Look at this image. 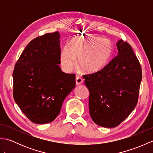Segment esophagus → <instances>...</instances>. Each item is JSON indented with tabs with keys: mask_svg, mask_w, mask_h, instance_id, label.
Segmentation results:
<instances>
[{
	"mask_svg": "<svg viewBox=\"0 0 153 153\" xmlns=\"http://www.w3.org/2000/svg\"><path fill=\"white\" fill-rule=\"evenodd\" d=\"M83 82V79L79 76H77L76 77V83L77 85H82Z\"/></svg>",
	"mask_w": 153,
	"mask_h": 153,
	"instance_id": "obj_1",
	"label": "esophagus"
}]
</instances>
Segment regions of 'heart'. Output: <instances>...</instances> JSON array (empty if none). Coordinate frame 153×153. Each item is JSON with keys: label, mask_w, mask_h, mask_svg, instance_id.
<instances>
[{"label": "heart", "mask_w": 153, "mask_h": 153, "mask_svg": "<svg viewBox=\"0 0 153 153\" xmlns=\"http://www.w3.org/2000/svg\"><path fill=\"white\" fill-rule=\"evenodd\" d=\"M113 45L108 39L89 36L76 37L71 47L65 45L61 51L62 68L69 71L76 65L77 59L81 69L86 74L99 72L105 68L113 54Z\"/></svg>", "instance_id": "1"}]
</instances>
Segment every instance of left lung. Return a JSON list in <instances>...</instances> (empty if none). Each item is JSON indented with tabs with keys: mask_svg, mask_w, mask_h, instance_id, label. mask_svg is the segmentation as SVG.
Instances as JSON below:
<instances>
[{
	"mask_svg": "<svg viewBox=\"0 0 153 153\" xmlns=\"http://www.w3.org/2000/svg\"><path fill=\"white\" fill-rule=\"evenodd\" d=\"M116 47L117 56L102 70L83 76L91 117L104 128L118 126L134 110L142 79L141 65L129 44L120 39Z\"/></svg>",
	"mask_w": 153,
	"mask_h": 153,
	"instance_id": "8db88e82",
	"label": "left lung"
}]
</instances>
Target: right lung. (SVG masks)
I'll use <instances>...</instances> for the list:
<instances>
[{
	"label": "right lung",
	"mask_w": 153,
	"mask_h": 153,
	"mask_svg": "<svg viewBox=\"0 0 153 153\" xmlns=\"http://www.w3.org/2000/svg\"><path fill=\"white\" fill-rule=\"evenodd\" d=\"M59 32L31 41L13 71V96L32 122L43 124L59 114L65 98L76 86L75 74L62 71Z\"/></svg>",
	"instance_id": "1"
}]
</instances>
